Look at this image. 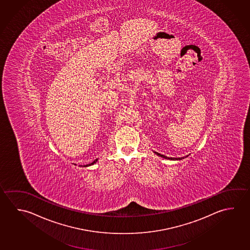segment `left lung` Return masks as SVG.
<instances>
[{"mask_svg": "<svg viewBox=\"0 0 250 250\" xmlns=\"http://www.w3.org/2000/svg\"><path fill=\"white\" fill-rule=\"evenodd\" d=\"M155 153H156V152H155ZM157 153L158 155H159V156H161V157H162V158H165V159H168V160H181V159H184V157H183V158H178V159H177V158H172V157H167V156H165V155H163V154H161V153Z\"/></svg>", "mask_w": 250, "mask_h": 250, "instance_id": "8db88e82", "label": "left lung"}]
</instances>
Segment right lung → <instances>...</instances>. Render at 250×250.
<instances>
[{"label": "right lung", "instance_id": "obj_1", "mask_svg": "<svg viewBox=\"0 0 250 250\" xmlns=\"http://www.w3.org/2000/svg\"><path fill=\"white\" fill-rule=\"evenodd\" d=\"M97 162V160H95V161H94V162H91V163H90V164H88V165H86V166L85 167H88V166H90V165H93V164H94V163H96V162Z\"/></svg>", "mask_w": 250, "mask_h": 250}]
</instances>
